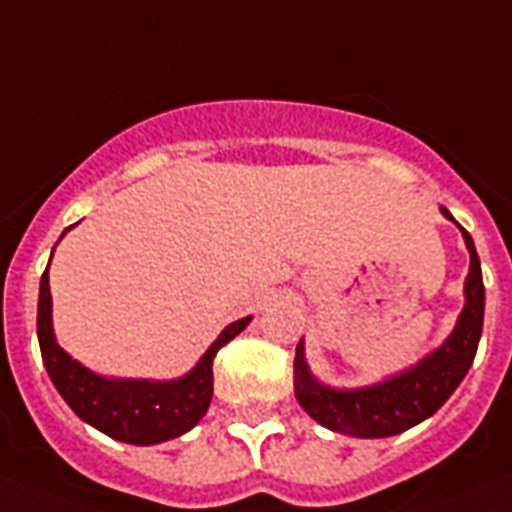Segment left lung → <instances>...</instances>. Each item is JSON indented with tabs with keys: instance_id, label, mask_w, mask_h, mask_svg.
I'll list each match as a JSON object with an SVG mask.
<instances>
[{
	"instance_id": "8db88e82",
	"label": "left lung",
	"mask_w": 512,
	"mask_h": 512,
	"mask_svg": "<svg viewBox=\"0 0 512 512\" xmlns=\"http://www.w3.org/2000/svg\"><path fill=\"white\" fill-rule=\"evenodd\" d=\"M441 211L446 219L453 221L448 208H441ZM461 234L471 255L464 288L466 306L451 337L415 368L399 373L384 384L366 386V389H330L317 379H311L309 366L304 361V345L299 342L296 358H293V391L301 407L319 425L342 435H355V438H389V435L410 430L435 410H441L443 402L456 391L474 363L484 322V283L479 255L469 231L461 229Z\"/></svg>"
}]
</instances>
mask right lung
Returning a JSON list of instances; mask_svg holds the SVG:
<instances>
[{
	"label": "right lung",
	"mask_w": 512,
	"mask_h": 512,
	"mask_svg": "<svg viewBox=\"0 0 512 512\" xmlns=\"http://www.w3.org/2000/svg\"><path fill=\"white\" fill-rule=\"evenodd\" d=\"M66 234V231H64ZM61 234V237H64ZM252 317L229 324L206 350L198 366L175 381H118L87 371L56 345L51 327L48 268L38 293V342L46 371L64 402L92 428L115 441L151 446L188 433L206 415L213 397V358L250 324Z\"/></svg>",
	"instance_id": "obj_1"
}]
</instances>
